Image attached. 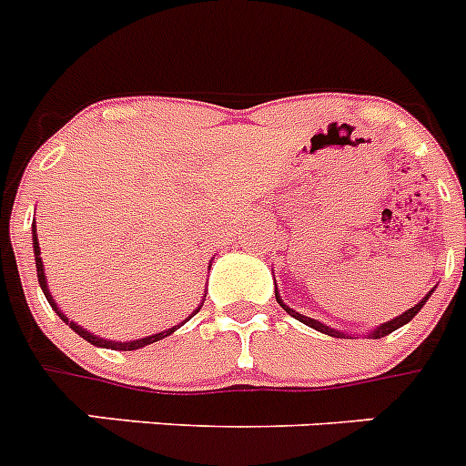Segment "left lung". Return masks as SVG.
<instances>
[{"instance_id":"obj_1","label":"left lung","mask_w":466,"mask_h":466,"mask_svg":"<svg viewBox=\"0 0 466 466\" xmlns=\"http://www.w3.org/2000/svg\"><path fill=\"white\" fill-rule=\"evenodd\" d=\"M429 295H431V290H429L427 295H424L422 300L418 302V305L412 307V309H408V311H403V314H399V317L396 319H391V321H387V323H382V326H380V329H375L373 333H370V338H375V339H380V338H384V335H390V333H394L396 329H401L403 323H408L410 321L412 317H415V314H418L420 309H422L424 307V302L429 300ZM277 302L279 305L283 307V309L289 311L290 317L293 319H298V321H302V323H307V326H309V329H314V330H321V333H326V335H333V338H345V335L339 333V330H333V329H329V326H323V323H319L317 319H309V317H302V314H298V311L295 309H290L289 305H283L281 302V298H279V293H277Z\"/></svg>"}]
</instances>
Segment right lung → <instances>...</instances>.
<instances>
[{
    "label": "right lung",
    "instance_id": "1",
    "mask_svg": "<svg viewBox=\"0 0 466 466\" xmlns=\"http://www.w3.org/2000/svg\"><path fill=\"white\" fill-rule=\"evenodd\" d=\"M32 241H35V265H37V279H39V286H42V290H44V295H46V300H48V305L54 307L56 309V314H58L60 319H63L65 323H67V326H70L72 330H75L76 335H82L84 339H86V342H91V345H96V347H105V350H119V351H131V350H140V347H145V345H152V342H159V339H164L166 335H171L173 330H177L180 329V326H176V329H168V330H164V333H157V335H149V338H140V339H133V342H112V339H103V338H98V335H93V333H88V330H84V329H79V326H76L75 321H70V319L65 317L63 311L58 309V305H56L54 302V298H51V293H48V286H46V277H44V262H42V258H39V241H37V234H35V229H32ZM185 321H187V319H185ZM183 321V323H185Z\"/></svg>",
    "mask_w": 466,
    "mask_h": 466
}]
</instances>
